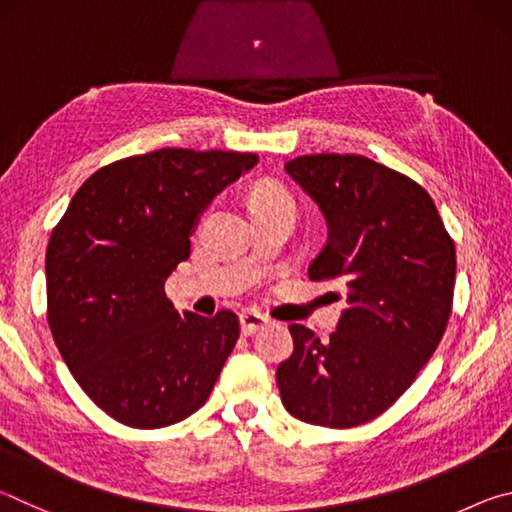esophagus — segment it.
<instances>
[{
    "label": "esophagus",
    "instance_id": "34e87169",
    "mask_svg": "<svg viewBox=\"0 0 512 512\" xmlns=\"http://www.w3.org/2000/svg\"><path fill=\"white\" fill-rule=\"evenodd\" d=\"M239 323H241V332L248 336V334H255L257 329H262L268 323V318L257 314V311H244V314L239 316Z\"/></svg>",
    "mask_w": 512,
    "mask_h": 512
}]
</instances>
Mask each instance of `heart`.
Returning <instances> with one entry per match:
<instances>
[{
  "mask_svg": "<svg viewBox=\"0 0 512 512\" xmlns=\"http://www.w3.org/2000/svg\"><path fill=\"white\" fill-rule=\"evenodd\" d=\"M266 201H289V198L280 187H275V185L257 187L253 194V203H266Z\"/></svg>",
  "mask_w": 512,
  "mask_h": 512,
  "instance_id": "b5f03b06",
  "label": "heart"
}]
</instances>
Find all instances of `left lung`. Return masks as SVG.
<instances>
[{
    "label": "left lung",
    "instance_id": "1",
    "mask_svg": "<svg viewBox=\"0 0 512 512\" xmlns=\"http://www.w3.org/2000/svg\"><path fill=\"white\" fill-rule=\"evenodd\" d=\"M284 169L327 221L309 280H341L348 307L327 341L289 325L293 354L275 372L282 404L318 427H359L400 400L443 339L454 241L431 196L375 160L316 153Z\"/></svg>",
    "mask_w": 512,
    "mask_h": 512
}]
</instances>
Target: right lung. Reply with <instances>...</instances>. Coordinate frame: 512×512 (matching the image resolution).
Returning a JSON list of instances; mask_svg holds the SVG:
<instances>
[{"label": "right lung", "instance_id": "1", "mask_svg": "<svg viewBox=\"0 0 512 512\" xmlns=\"http://www.w3.org/2000/svg\"><path fill=\"white\" fill-rule=\"evenodd\" d=\"M255 153L160 149L94 171L51 230L47 320L85 395L135 429L185 420L207 402L239 318L178 314L164 293L198 216L257 164Z\"/></svg>", "mask_w": 512, "mask_h": 512}]
</instances>
